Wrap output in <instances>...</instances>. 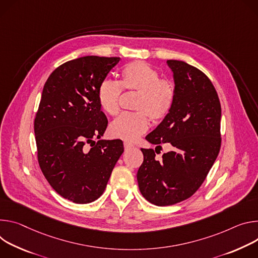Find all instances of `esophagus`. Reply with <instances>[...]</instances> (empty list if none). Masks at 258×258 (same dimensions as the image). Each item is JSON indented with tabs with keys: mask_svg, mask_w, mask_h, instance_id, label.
Here are the masks:
<instances>
[{
	"mask_svg": "<svg viewBox=\"0 0 258 258\" xmlns=\"http://www.w3.org/2000/svg\"><path fill=\"white\" fill-rule=\"evenodd\" d=\"M124 148H125V151L128 152V151H130L131 149H133L134 146L131 145V144H128V142H125V144H124Z\"/></svg>",
	"mask_w": 258,
	"mask_h": 258,
	"instance_id": "obj_1",
	"label": "esophagus"
}]
</instances>
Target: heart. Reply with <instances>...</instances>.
Wrapping results in <instances>:
<instances>
[{
    "label": "heart",
    "instance_id": "obj_1",
    "mask_svg": "<svg viewBox=\"0 0 258 258\" xmlns=\"http://www.w3.org/2000/svg\"><path fill=\"white\" fill-rule=\"evenodd\" d=\"M122 89L139 92L136 112L122 113L109 125V134L128 142L136 141L150 127L151 118L163 120L173 106L175 91L173 85L160 80L157 70L145 61L127 64L121 73L120 83L109 79L103 80L98 88V102L101 109L110 116L119 111Z\"/></svg>",
    "mask_w": 258,
    "mask_h": 258
}]
</instances>
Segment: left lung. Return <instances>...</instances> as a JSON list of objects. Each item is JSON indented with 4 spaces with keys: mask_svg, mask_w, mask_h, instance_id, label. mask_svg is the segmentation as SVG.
I'll use <instances>...</instances> for the list:
<instances>
[{
    "mask_svg": "<svg viewBox=\"0 0 258 258\" xmlns=\"http://www.w3.org/2000/svg\"><path fill=\"white\" fill-rule=\"evenodd\" d=\"M167 64L173 74L174 103L146 139L156 149L166 142L173 148L161 160L154 150L141 149L144 163L137 172L141 195L157 206L174 205L192 196L205 180L221 144V106L211 81L184 61L167 60Z\"/></svg>",
    "mask_w": 258,
    "mask_h": 258,
    "instance_id": "1",
    "label": "left lung"
}]
</instances>
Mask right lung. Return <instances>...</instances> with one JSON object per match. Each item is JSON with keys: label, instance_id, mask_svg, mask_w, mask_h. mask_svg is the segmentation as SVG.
Here are the masks:
<instances>
[{"label": "right lung", "instance_id": "obj_1", "mask_svg": "<svg viewBox=\"0 0 258 258\" xmlns=\"http://www.w3.org/2000/svg\"><path fill=\"white\" fill-rule=\"evenodd\" d=\"M120 57L84 56L46 81L35 119L38 160L53 189L77 204L97 200L124 152L120 139L97 142L107 126L98 88ZM90 149L86 143H92Z\"/></svg>", "mask_w": 258, "mask_h": 258}]
</instances>
